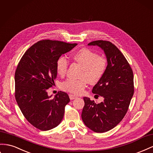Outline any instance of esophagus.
I'll list each match as a JSON object with an SVG mask.
<instances>
[{
    "label": "esophagus",
    "instance_id": "1",
    "mask_svg": "<svg viewBox=\"0 0 153 153\" xmlns=\"http://www.w3.org/2000/svg\"><path fill=\"white\" fill-rule=\"evenodd\" d=\"M69 96L70 100H74V99H75L78 97L76 95H74V94H69Z\"/></svg>",
    "mask_w": 153,
    "mask_h": 153
}]
</instances>
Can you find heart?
I'll list each match as a JSON object with an SVG mask.
<instances>
[{
	"label": "heart",
	"instance_id": "heart-1",
	"mask_svg": "<svg viewBox=\"0 0 153 153\" xmlns=\"http://www.w3.org/2000/svg\"><path fill=\"white\" fill-rule=\"evenodd\" d=\"M73 60L83 66L80 79L68 78L61 85L65 91L79 94L83 91L89 82L96 84L104 76L107 67V61L104 56L97 55L96 53L88 48H82L73 55ZM69 60L66 57L61 56L56 63V72L61 76L67 73Z\"/></svg>",
	"mask_w": 153,
	"mask_h": 153
}]
</instances>
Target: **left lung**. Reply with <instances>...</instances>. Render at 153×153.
<instances>
[{
  "label": "left lung",
  "mask_w": 153,
  "mask_h": 153,
  "mask_svg": "<svg viewBox=\"0 0 153 153\" xmlns=\"http://www.w3.org/2000/svg\"><path fill=\"white\" fill-rule=\"evenodd\" d=\"M88 46H97L104 50L107 67L92 90L93 93L104 97V102L97 104L84 97L82 119L91 130L104 133L117 126L125 117L134 94L133 72L121 51L109 41H93Z\"/></svg>",
  "instance_id": "left-lung-1"
}]
</instances>
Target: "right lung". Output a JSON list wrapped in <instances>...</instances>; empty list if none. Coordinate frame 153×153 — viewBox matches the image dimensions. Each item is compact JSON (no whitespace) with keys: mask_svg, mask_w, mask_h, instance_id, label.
Instances as JSON below:
<instances>
[{"mask_svg":"<svg viewBox=\"0 0 153 153\" xmlns=\"http://www.w3.org/2000/svg\"><path fill=\"white\" fill-rule=\"evenodd\" d=\"M77 44L43 40L33 45L20 59L15 74L16 101L23 115L32 126L48 131L61 122L68 94L58 92L54 98L47 91L56 78L58 59Z\"/></svg>","mask_w":153,"mask_h":153,"instance_id":"obj_1","label":"right lung"}]
</instances>
